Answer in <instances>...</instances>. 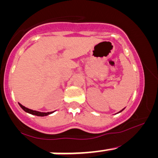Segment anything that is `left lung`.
<instances>
[{"mask_svg":"<svg viewBox=\"0 0 158 158\" xmlns=\"http://www.w3.org/2000/svg\"><path fill=\"white\" fill-rule=\"evenodd\" d=\"M124 109H122V110H121V111H119V112H118V113H120V112H121V111H123V110H124Z\"/></svg>","mask_w":158,"mask_h":158,"instance_id":"obj_1","label":"left lung"}]
</instances>
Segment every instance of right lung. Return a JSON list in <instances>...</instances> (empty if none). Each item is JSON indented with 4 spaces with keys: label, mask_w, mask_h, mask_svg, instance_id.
Returning a JSON list of instances; mask_svg holds the SVG:
<instances>
[{
    "label": "right lung",
    "mask_w": 158,
    "mask_h": 158,
    "mask_svg": "<svg viewBox=\"0 0 158 158\" xmlns=\"http://www.w3.org/2000/svg\"><path fill=\"white\" fill-rule=\"evenodd\" d=\"M18 104H19V106L21 107V109L23 110V111H25L26 112L29 113V114H34V115H36V116H41V117H43V116H47V115H48V114H52V113L54 112V111H50V112H40V111H35V110L27 109V108H26L25 106H22L20 103H18Z\"/></svg>",
    "instance_id": "1"
}]
</instances>
